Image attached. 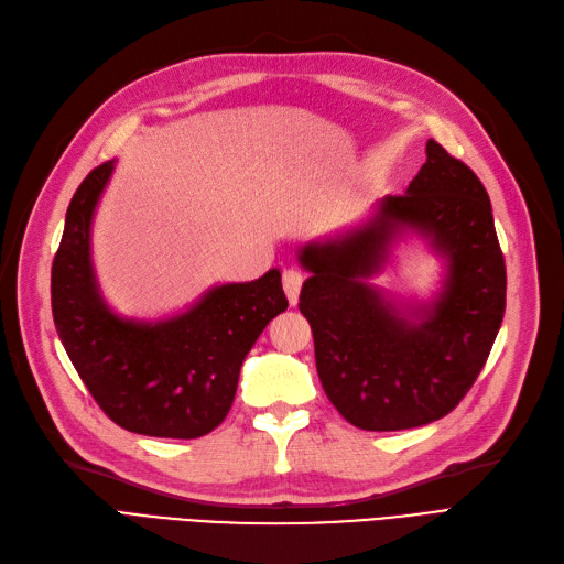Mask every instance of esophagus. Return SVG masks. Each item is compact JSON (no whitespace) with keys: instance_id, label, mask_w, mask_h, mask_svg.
Masks as SVG:
<instances>
[{"instance_id":"esophagus-1","label":"esophagus","mask_w":564,"mask_h":564,"mask_svg":"<svg viewBox=\"0 0 564 564\" xmlns=\"http://www.w3.org/2000/svg\"><path fill=\"white\" fill-rule=\"evenodd\" d=\"M282 284H284V294L289 299V303L296 305L299 303V294H301V284H303V275L299 270H284L282 275Z\"/></svg>"}]
</instances>
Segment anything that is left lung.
I'll use <instances>...</instances> for the list:
<instances>
[{
  "label": "left lung",
  "mask_w": 564,
  "mask_h": 564,
  "mask_svg": "<svg viewBox=\"0 0 564 564\" xmlns=\"http://www.w3.org/2000/svg\"><path fill=\"white\" fill-rule=\"evenodd\" d=\"M416 236L443 263L429 300H402L370 280ZM311 272L301 313L315 338L324 392L362 431H404L460 402L501 329L506 265L491 202L470 169L433 139L404 195H386L371 216L299 249Z\"/></svg>",
  "instance_id": "1"
}]
</instances>
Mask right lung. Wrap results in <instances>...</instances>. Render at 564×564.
I'll return each instance as SVG.
<instances>
[{"instance_id":"obj_1","label":"right lung","mask_w":564,"mask_h":564,"mask_svg":"<svg viewBox=\"0 0 564 564\" xmlns=\"http://www.w3.org/2000/svg\"><path fill=\"white\" fill-rule=\"evenodd\" d=\"M115 160L82 181L51 268V311L61 344L100 409L122 429L195 440L230 412L247 352L286 311L278 268L251 282L214 284L158 319L119 315L91 259V228Z\"/></svg>"}]
</instances>
